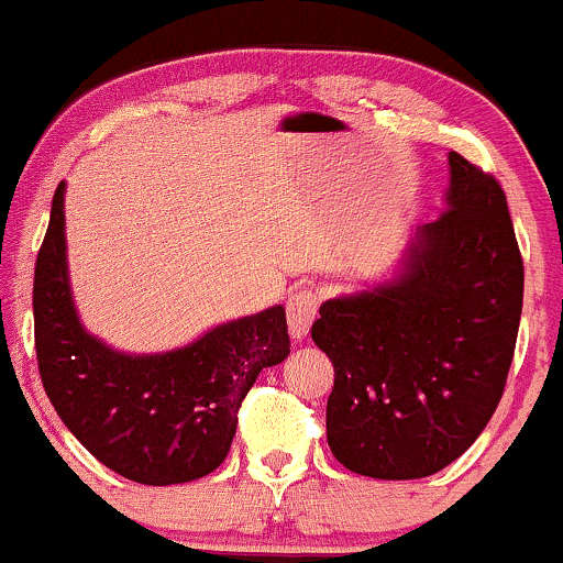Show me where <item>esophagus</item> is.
I'll list each match as a JSON object with an SVG mask.
<instances>
[{"label":"esophagus","instance_id":"1","mask_svg":"<svg viewBox=\"0 0 563 563\" xmlns=\"http://www.w3.org/2000/svg\"><path fill=\"white\" fill-rule=\"evenodd\" d=\"M319 292L316 289H295L287 300V321H289V332L292 336H306L310 323H313L316 313H319Z\"/></svg>","mask_w":563,"mask_h":563}]
</instances>
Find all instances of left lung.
Listing matches in <instances>:
<instances>
[{
  "label": "left lung",
  "mask_w": 563,
  "mask_h": 563,
  "mask_svg": "<svg viewBox=\"0 0 563 563\" xmlns=\"http://www.w3.org/2000/svg\"><path fill=\"white\" fill-rule=\"evenodd\" d=\"M448 210L402 274L334 297L310 336L334 366L327 440L350 472L421 479L464 455L504 398L525 263L498 178L451 152Z\"/></svg>",
  "instance_id": "left-lung-1"
}]
</instances>
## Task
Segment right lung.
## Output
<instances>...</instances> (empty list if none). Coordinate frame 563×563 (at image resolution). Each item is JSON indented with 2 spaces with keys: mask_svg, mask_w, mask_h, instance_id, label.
Instances as JSON below:
<instances>
[{
  "mask_svg": "<svg viewBox=\"0 0 563 563\" xmlns=\"http://www.w3.org/2000/svg\"><path fill=\"white\" fill-rule=\"evenodd\" d=\"M65 181L33 271V334L44 393L99 464L139 485H181L216 472L244 395L289 355L282 306L221 323L187 347L125 355L78 321L65 257Z\"/></svg>",
  "mask_w": 563,
  "mask_h": 563,
  "instance_id": "1",
  "label": "right lung"
}]
</instances>
